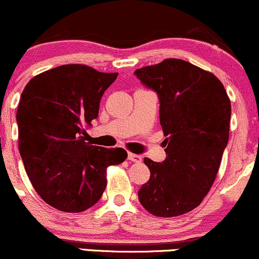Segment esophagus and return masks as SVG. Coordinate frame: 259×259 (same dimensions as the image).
<instances>
[{"mask_svg":"<svg viewBox=\"0 0 259 259\" xmlns=\"http://www.w3.org/2000/svg\"><path fill=\"white\" fill-rule=\"evenodd\" d=\"M127 159L132 160V162H141V156H139V154H135V153H129L127 154Z\"/></svg>","mask_w":259,"mask_h":259,"instance_id":"obj_1","label":"esophagus"}]
</instances>
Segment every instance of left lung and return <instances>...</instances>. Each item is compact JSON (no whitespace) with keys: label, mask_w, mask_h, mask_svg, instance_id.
I'll use <instances>...</instances> for the list:
<instances>
[{"label":"left lung","mask_w":259,"mask_h":259,"mask_svg":"<svg viewBox=\"0 0 259 259\" xmlns=\"http://www.w3.org/2000/svg\"><path fill=\"white\" fill-rule=\"evenodd\" d=\"M159 99V123L167 158H145L150 180L139 190L151 214L178 217L203 201L212 187L227 147L231 105L214 74L183 59L168 58L135 70Z\"/></svg>","instance_id":"obj_1"}]
</instances>
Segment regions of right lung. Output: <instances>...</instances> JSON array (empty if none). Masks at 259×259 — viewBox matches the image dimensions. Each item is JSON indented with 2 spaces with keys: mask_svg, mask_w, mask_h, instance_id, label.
Masks as SVG:
<instances>
[{
  "mask_svg": "<svg viewBox=\"0 0 259 259\" xmlns=\"http://www.w3.org/2000/svg\"><path fill=\"white\" fill-rule=\"evenodd\" d=\"M118 73L84 64H64L34 76L17 111L19 152L40 197L63 212L79 213L97 203L106 170L126 159L125 150L94 146L86 126L99 117L102 95Z\"/></svg>",
  "mask_w": 259,
  "mask_h": 259,
  "instance_id": "obj_1",
  "label": "right lung"
}]
</instances>
